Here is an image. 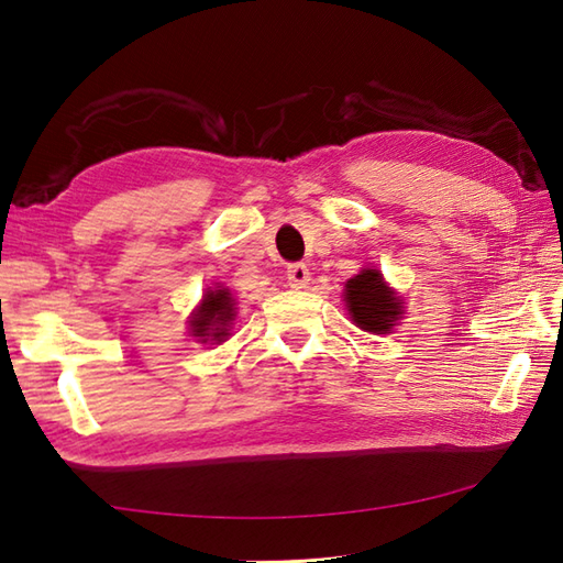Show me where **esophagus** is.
<instances>
[{"label":"esophagus","instance_id":"34e87169","mask_svg":"<svg viewBox=\"0 0 563 563\" xmlns=\"http://www.w3.org/2000/svg\"><path fill=\"white\" fill-rule=\"evenodd\" d=\"M309 278H312V273H309L305 263H292V266L288 268V283H290V288H295V290L307 288Z\"/></svg>","mask_w":563,"mask_h":563}]
</instances>
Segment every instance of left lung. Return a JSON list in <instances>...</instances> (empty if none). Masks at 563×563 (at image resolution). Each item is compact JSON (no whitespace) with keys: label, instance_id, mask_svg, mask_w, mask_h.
Wrapping results in <instances>:
<instances>
[{"label":"left lung","instance_id":"1","mask_svg":"<svg viewBox=\"0 0 563 563\" xmlns=\"http://www.w3.org/2000/svg\"><path fill=\"white\" fill-rule=\"evenodd\" d=\"M345 309L355 327L369 333H391L404 314V302L377 268H363L345 283Z\"/></svg>","mask_w":563,"mask_h":563}]
</instances>
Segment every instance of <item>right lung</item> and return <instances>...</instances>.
<instances>
[{
    "instance_id": "add662e5",
    "label": "right lung",
    "mask_w": 563,
    "mask_h": 563,
    "mask_svg": "<svg viewBox=\"0 0 563 563\" xmlns=\"http://www.w3.org/2000/svg\"><path fill=\"white\" fill-rule=\"evenodd\" d=\"M234 309L236 307L230 290L227 288L208 290L202 295L194 317H190V333H194L200 343L227 341V336H230V324L236 317Z\"/></svg>"
}]
</instances>
